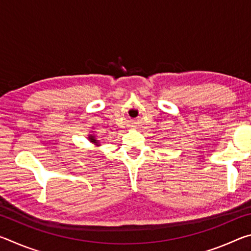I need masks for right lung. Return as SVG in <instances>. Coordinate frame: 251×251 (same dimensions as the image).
<instances>
[{"label": "right lung", "instance_id": "obj_1", "mask_svg": "<svg viewBox=\"0 0 251 251\" xmlns=\"http://www.w3.org/2000/svg\"><path fill=\"white\" fill-rule=\"evenodd\" d=\"M88 139H90V142H91V143H94L95 145H97V146L100 145V144H99V141H97V139L95 138V136H94V135H90V136H88Z\"/></svg>", "mask_w": 251, "mask_h": 251}]
</instances>
